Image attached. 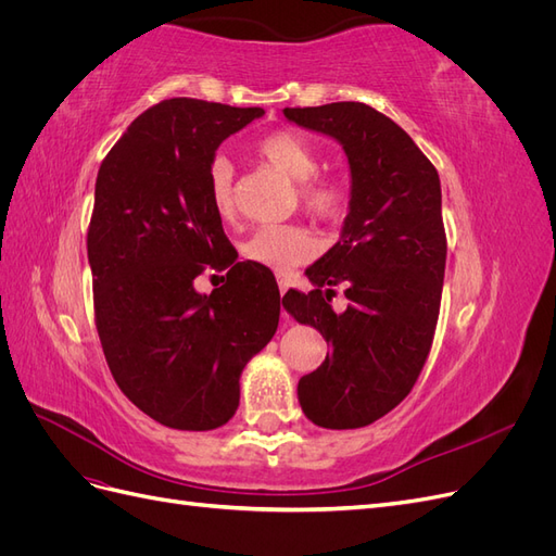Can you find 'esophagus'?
Listing matches in <instances>:
<instances>
[{"instance_id":"34e87169","label":"esophagus","mask_w":556,"mask_h":556,"mask_svg":"<svg viewBox=\"0 0 556 556\" xmlns=\"http://www.w3.org/2000/svg\"><path fill=\"white\" fill-rule=\"evenodd\" d=\"M278 290H280V294H285L290 290V278L285 276V274H278Z\"/></svg>"}]
</instances>
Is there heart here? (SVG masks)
I'll return each mask as SVG.
<instances>
[{
    "label": "heart",
    "instance_id": "b5f03b06",
    "mask_svg": "<svg viewBox=\"0 0 556 556\" xmlns=\"http://www.w3.org/2000/svg\"><path fill=\"white\" fill-rule=\"evenodd\" d=\"M257 155L288 176L301 182V201L323 220H333L345 208V192L339 182L315 178L319 157L315 146L294 131H271L257 143ZM208 201L220 217H231L237 211L233 194V169L227 157H215L208 169ZM243 255L274 271H285L294 264L306 262L315 255V241L304 227L296 225H266L260 227L248 243Z\"/></svg>",
    "mask_w": 556,
    "mask_h": 556
}]
</instances>
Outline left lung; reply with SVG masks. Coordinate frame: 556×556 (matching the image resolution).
I'll return each mask as SVG.
<instances>
[{
  "label": "left lung",
  "instance_id": "obj_1",
  "mask_svg": "<svg viewBox=\"0 0 556 556\" xmlns=\"http://www.w3.org/2000/svg\"><path fill=\"white\" fill-rule=\"evenodd\" d=\"M282 113L339 141L350 166L341 239L306 268L315 290L282 296V308L331 345L296 394L313 425L359 429L408 396L431 350L447 255L441 178L408 134L371 106ZM336 283L351 299L343 314L328 306Z\"/></svg>",
  "mask_w": 556,
  "mask_h": 556
}]
</instances>
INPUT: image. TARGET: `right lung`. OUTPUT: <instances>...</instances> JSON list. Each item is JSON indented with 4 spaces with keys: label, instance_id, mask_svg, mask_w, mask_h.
Instances as JSON below:
<instances>
[{
    "label": "right lung",
    "instance_id": "obj_1",
    "mask_svg": "<svg viewBox=\"0 0 556 556\" xmlns=\"http://www.w3.org/2000/svg\"><path fill=\"white\" fill-rule=\"evenodd\" d=\"M262 115L260 106L164 99L99 166L88 229L99 341L117 387L164 427L227 425L245 364L278 329L274 274L237 262L208 201L215 150ZM213 267L228 271L226 285L197 293L193 278Z\"/></svg>",
    "mask_w": 556,
    "mask_h": 556
}]
</instances>
